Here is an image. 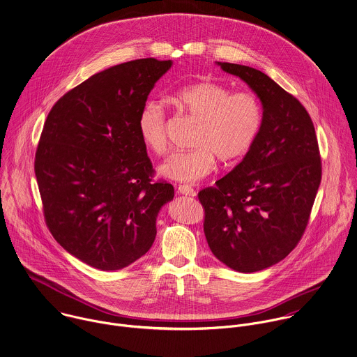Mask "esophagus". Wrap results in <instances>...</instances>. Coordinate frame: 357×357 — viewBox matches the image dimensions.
<instances>
[{
	"label": "esophagus",
	"instance_id": "1",
	"mask_svg": "<svg viewBox=\"0 0 357 357\" xmlns=\"http://www.w3.org/2000/svg\"><path fill=\"white\" fill-rule=\"evenodd\" d=\"M178 193H181L183 196H192V197L196 196V190L193 188L188 186V185H179L178 186Z\"/></svg>",
	"mask_w": 357,
	"mask_h": 357
}]
</instances>
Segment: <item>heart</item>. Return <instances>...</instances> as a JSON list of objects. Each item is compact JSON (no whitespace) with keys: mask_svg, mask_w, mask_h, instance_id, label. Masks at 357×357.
<instances>
[{"mask_svg":"<svg viewBox=\"0 0 357 357\" xmlns=\"http://www.w3.org/2000/svg\"><path fill=\"white\" fill-rule=\"evenodd\" d=\"M172 101L198 121V128L193 141L196 149L175 152L160 165V175L171 181L195 183L215 169L216 158L222 162L242 159L263 126V107L253 93H233L227 86L212 80L178 90ZM138 132L152 153H165V114L158 102H148L141 109Z\"/></svg>","mask_w":357,"mask_h":357,"instance_id":"obj_1","label":"heart"}]
</instances>
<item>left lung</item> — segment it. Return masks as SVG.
Returning <instances> with one entry per match:
<instances>
[{"label":"left lung","instance_id":"8db88e82","mask_svg":"<svg viewBox=\"0 0 357 357\" xmlns=\"http://www.w3.org/2000/svg\"><path fill=\"white\" fill-rule=\"evenodd\" d=\"M216 64L255 91L263 126L242 161L198 193L204 233L218 260L256 273L283 260L304 234L321 179L317 134L301 102L264 73Z\"/></svg>","mask_w":357,"mask_h":357}]
</instances>
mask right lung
Instances as JSON below:
<instances>
[{
  "instance_id": "right-lung-1",
  "label": "right lung",
  "mask_w": 357,
  "mask_h": 357,
  "mask_svg": "<svg viewBox=\"0 0 357 357\" xmlns=\"http://www.w3.org/2000/svg\"><path fill=\"white\" fill-rule=\"evenodd\" d=\"M172 61L132 60L94 74L64 94L45 121L36 176L46 225L74 257L101 271L142 257L156 219L174 198L153 174L138 116Z\"/></svg>"
}]
</instances>
